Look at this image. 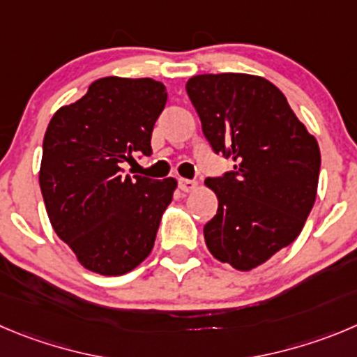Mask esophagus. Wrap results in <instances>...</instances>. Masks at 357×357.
Listing matches in <instances>:
<instances>
[{
  "label": "esophagus",
  "instance_id": "obj_1",
  "mask_svg": "<svg viewBox=\"0 0 357 357\" xmlns=\"http://www.w3.org/2000/svg\"><path fill=\"white\" fill-rule=\"evenodd\" d=\"M179 188L183 192H194L197 190V181L195 179H179Z\"/></svg>",
  "mask_w": 357,
  "mask_h": 357
}]
</instances>
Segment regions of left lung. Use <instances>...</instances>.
I'll use <instances>...</instances> for the list:
<instances>
[{
	"mask_svg": "<svg viewBox=\"0 0 357 357\" xmlns=\"http://www.w3.org/2000/svg\"><path fill=\"white\" fill-rule=\"evenodd\" d=\"M186 93L213 151L234 169L206 185L218 211L204 225L213 257L248 271L291 245L317 195L321 151L284 93L248 73H204Z\"/></svg>",
	"mask_w": 357,
	"mask_h": 357,
	"instance_id": "obj_1",
	"label": "left lung"
}]
</instances>
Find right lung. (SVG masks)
<instances>
[{"instance_id": "obj_1", "label": "right lung", "mask_w": 357, "mask_h": 357, "mask_svg": "<svg viewBox=\"0 0 357 357\" xmlns=\"http://www.w3.org/2000/svg\"><path fill=\"white\" fill-rule=\"evenodd\" d=\"M165 102L158 81L103 77L49 123L40 190L52 229L89 271L125 275L153 250L176 179L130 178L121 163L151 155Z\"/></svg>"}]
</instances>
